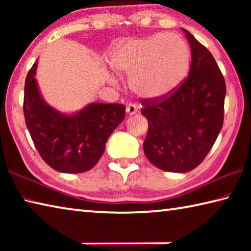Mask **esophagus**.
<instances>
[{
	"label": "esophagus",
	"instance_id": "esophagus-1",
	"mask_svg": "<svg viewBox=\"0 0 251 251\" xmlns=\"http://www.w3.org/2000/svg\"><path fill=\"white\" fill-rule=\"evenodd\" d=\"M126 112H127V114H128V115H135V114L137 113V107H136L135 105L129 104V105H127Z\"/></svg>",
	"mask_w": 251,
	"mask_h": 251
}]
</instances>
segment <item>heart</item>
<instances>
[{
  "label": "heart",
  "mask_w": 251,
  "mask_h": 251,
  "mask_svg": "<svg viewBox=\"0 0 251 251\" xmlns=\"http://www.w3.org/2000/svg\"><path fill=\"white\" fill-rule=\"evenodd\" d=\"M190 61L188 44L175 33L121 42L109 57L114 71L129 75L130 90L148 100L173 94L188 75Z\"/></svg>",
  "instance_id": "heart-1"
}]
</instances>
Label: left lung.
Returning a JSON list of instances; mask_svg holds the SVG:
<instances>
[{
  "mask_svg": "<svg viewBox=\"0 0 251 251\" xmlns=\"http://www.w3.org/2000/svg\"><path fill=\"white\" fill-rule=\"evenodd\" d=\"M192 65L180 87L166 100H142L148 121L144 151L157 168L187 173L196 168L222 130L226 83L214 56L182 28Z\"/></svg>",
  "mask_w": 251,
  "mask_h": 251,
  "instance_id": "obj_1",
  "label": "left lung"
}]
</instances>
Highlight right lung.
<instances>
[{"label":"right lung","mask_w":251,"mask_h":251,"mask_svg":"<svg viewBox=\"0 0 251 251\" xmlns=\"http://www.w3.org/2000/svg\"><path fill=\"white\" fill-rule=\"evenodd\" d=\"M39 59L25 80L24 117L37 151L55 171L78 174L92 169L104 154L107 139L124 121L122 104L90 103L63 113L46 103L36 80Z\"/></svg>","instance_id":"1"}]
</instances>
